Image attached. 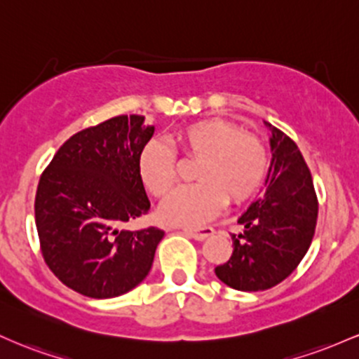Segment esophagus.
Returning <instances> with one entry per match:
<instances>
[{"label": "esophagus", "instance_id": "obj_1", "mask_svg": "<svg viewBox=\"0 0 359 359\" xmlns=\"http://www.w3.org/2000/svg\"><path fill=\"white\" fill-rule=\"evenodd\" d=\"M183 231H184V233H188V236H191L193 239H196V241L207 239L208 236H212V233H213V229L212 227H201V229L183 227Z\"/></svg>", "mask_w": 359, "mask_h": 359}]
</instances>
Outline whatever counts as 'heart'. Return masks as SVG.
Segmentation results:
<instances>
[{"label": "heart", "mask_w": 359, "mask_h": 359, "mask_svg": "<svg viewBox=\"0 0 359 359\" xmlns=\"http://www.w3.org/2000/svg\"><path fill=\"white\" fill-rule=\"evenodd\" d=\"M181 156L193 163L191 187L180 188L164 203L161 215L171 224L201 225L213 219L227 198L243 203L259 190L268 172V151L259 137L225 120H201L175 135ZM181 163L166 144L152 140L139 156V176L154 198L164 200L178 184Z\"/></svg>", "instance_id": "obj_1"}]
</instances>
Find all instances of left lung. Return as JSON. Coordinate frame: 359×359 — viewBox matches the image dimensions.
<instances>
[{"label":"left lung","instance_id":"8db88e82","mask_svg":"<svg viewBox=\"0 0 359 359\" xmlns=\"http://www.w3.org/2000/svg\"><path fill=\"white\" fill-rule=\"evenodd\" d=\"M269 128L273 161L266 191L243 213L244 232L232 233V256L215 268L220 281L241 292L281 283L307 255L316 233L319 201L310 169L299 146L280 128Z\"/></svg>","mask_w":359,"mask_h":359}]
</instances>
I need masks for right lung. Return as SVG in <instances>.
<instances>
[{
	"mask_svg": "<svg viewBox=\"0 0 359 359\" xmlns=\"http://www.w3.org/2000/svg\"><path fill=\"white\" fill-rule=\"evenodd\" d=\"M152 134L146 116H114L69 137L40 176L35 224L43 261L84 297L123 295L152 266L164 232L122 229L151 208L139 156Z\"/></svg>",
	"mask_w": 359,
	"mask_h": 359,
	"instance_id": "right-lung-1",
	"label": "right lung"
}]
</instances>
